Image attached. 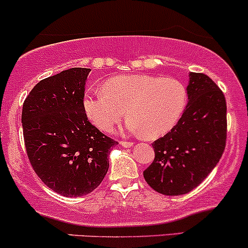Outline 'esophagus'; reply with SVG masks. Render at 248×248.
<instances>
[{
  "label": "esophagus",
  "instance_id": "esophagus-1",
  "mask_svg": "<svg viewBox=\"0 0 248 248\" xmlns=\"http://www.w3.org/2000/svg\"><path fill=\"white\" fill-rule=\"evenodd\" d=\"M119 144H121L123 147H131L133 146V143L131 141H126V140H123V141H119Z\"/></svg>",
  "mask_w": 248,
  "mask_h": 248
}]
</instances>
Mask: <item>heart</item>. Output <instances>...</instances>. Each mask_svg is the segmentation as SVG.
<instances>
[{
	"label": "heart",
	"instance_id": "obj_1",
	"mask_svg": "<svg viewBox=\"0 0 248 248\" xmlns=\"http://www.w3.org/2000/svg\"><path fill=\"white\" fill-rule=\"evenodd\" d=\"M187 105V90L180 80L151 75H123L104 83L103 90L85 93L83 109L89 121L109 132L129 118L122 130L157 138L174 127Z\"/></svg>",
	"mask_w": 248,
	"mask_h": 248
}]
</instances>
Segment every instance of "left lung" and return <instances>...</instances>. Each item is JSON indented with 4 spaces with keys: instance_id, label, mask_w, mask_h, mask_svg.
<instances>
[{
    "instance_id": "8db88e82",
    "label": "left lung",
    "mask_w": 248,
    "mask_h": 248,
    "mask_svg": "<svg viewBox=\"0 0 248 248\" xmlns=\"http://www.w3.org/2000/svg\"><path fill=\"white\" fill-rule=\"evenodd\" d=\"M187 105L171 131L152 144L146 183L165 196L196 188L216 168L226 145V101L210 77L190 72Z\"/></svg>"
}]
</instances>
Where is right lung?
I'll use <instances>...</instances> for the list:
<instances>
[{"label":"right lung","mask_w":248,"mask_h":248,"mask_svg":"<svg viewBox=\"0 0 248 248\" xmlns=\"http://www.w3.org/2000/svg\"><path fill=\"white\" fill-rule=\"evenodd\" d=\"M91 69L72 68L41 80L22 110L28 158L49 188L64 197L90 193L109 170L116 141L94 127L83 109Z\"/></svg>","instance_id":"1"}]
</instances>
